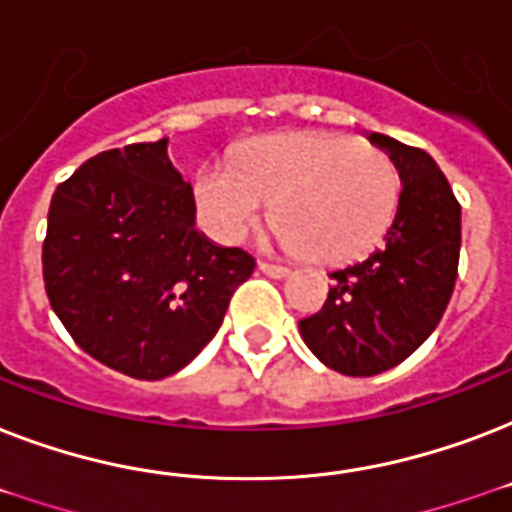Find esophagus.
<instances>
[{
  "instance_id": "1",
  "label": "esophagus",
  "mask_w": 512,
  "mask_h": 512,
  "mask_svg": "<svg viewBox=\"0 0 512 512\" xmlns=\"http://www.w3.org/2000/svg\"><path fill=\"white\" fill-rule=\"evenodd\" d=\"M260 271L265 273V276H271V279H287L289 276V268H284V265H273V263H260L257 265Z\"/></svg>"
}]
</instances>
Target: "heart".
Listing matches in <instances>:
<instances>
[{
	"label": "heart",
	"instance_id": "obj_1",
	"mask_svg": "<svg viewBox=\"0 0 512 512\" xmlns=\"http://www.w3.org/2000/svg\"><path fill=\"white\" fill-rule=\"evenodd\" d=\"M401 175L382 148L335 132H284L252 140L236 164L196 172L193 199L223 244L247 236L273 201L279 239L316 263H348L388 233Z\"/></svg>",
	"mask_w": 512,
	"mask_h": 512
}]
</instances>
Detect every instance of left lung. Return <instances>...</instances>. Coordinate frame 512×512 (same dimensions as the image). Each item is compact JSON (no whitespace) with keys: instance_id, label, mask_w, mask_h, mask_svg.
<instances>
[{"instance_id":"obj_1","label":"left lung","mask_w":512,"mask_h":512,"mask_svg":"<svg viewBox=\"0 0 512 512\" xmlns=\"http://www.w3.org/2000/svg\"><path fill=\"white\" fill-rule=\"evenodd\" d=\"M401 175L398 209L385 244L361 263L329 273L327 303L300 321L321 364L372 377L409 358L444 316L460 263V201L433 156L372 132Z\"/></svg>"}]
</instances>
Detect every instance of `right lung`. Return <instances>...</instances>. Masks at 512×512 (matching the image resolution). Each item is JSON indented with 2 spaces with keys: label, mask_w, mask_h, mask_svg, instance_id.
Instances as JSON below:
<instances>
[{
  "label": "right lung",
  "mask_w": 512,
  "mask_h": 512,
  "mask_svg": "<svg viewBox=\"0 0 512 512\" xmlns=\"http://www.w3.org/2000/svg\"><path fill=\"white\" fill-rule=\"evenodd\" d=\"M42 271L52 311L84 353L162 380L217 335L255 257L196 231L193 188L162 138L103 151L58 185Z\"/></svg>",
  "instance_id": "1"
}]
</instances>
